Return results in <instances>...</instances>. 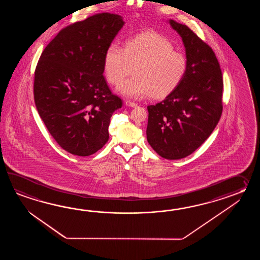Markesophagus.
I'll return each mask as SVG.
<instances>
[{
	"instance_id": "34e87169",
	"label": "esophagus",
	"mask_w": 260,
	"mask_h": 260,
	"mask_svg": "<svg viewBox=\"0 0 260 260\" xmlns=\"http://www.w3.org/2000/svg\"><path fill=\"white\" fill-rule=\"evenodd\" d=\"M125 104H126V106H129V107H132V108H135V107L138 106V103H136L134 101H130V100H126Z\"/></svg>"
}]
</instances>
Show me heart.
Listing matches in <instances>:
<instances>
[{"mask_svg": "<svg viewBox=\"0 0 260 260\" xmlns=\"http://www.w3.org/2000/svg\"><path fill=\"white\" fill-rule=\"evenodd\" d=\"M130 65L134 77L119 87L120 93L131 99L150 94L164 98L177 88L187 72L188 62L171 42L160 34L146 32L127 40L124 48L111 43L104 55V72L109 83L119 85L127 76Z\"/></svg>", "mask_w": 260, "mask_h": 260, "instance_id": "1", "label": "heart"}]
</instances>
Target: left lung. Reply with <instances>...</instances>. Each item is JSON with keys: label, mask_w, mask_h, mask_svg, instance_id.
Instances as JSON below:
<instances>
[{"label": "left lung", "mask_w": 260, "mask_h": 260, "mask_svg": "<svg viewBox=\"0 0 260 260\" xmlns=\"http://www.w3.org/2000/svg\"><path fill=\"white\" fill-rule=\"evenodd\" d=\"M182 38L188 68L182 82L156 105L148 106L147 139L167 160L191 154L209 138L220 119L223 79L213 49L187 25L169 20Z\"/></svg>", "instance_id": "8db88e82"}]
</instances>
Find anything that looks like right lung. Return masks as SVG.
<instances>
[{"mask_svg": "<svg viewBox=\"0 0 260 260\" xmlns=\"http://www.w3.org/2000/svg\"><path fill=\"white\" fill-rule=\"evenodd\" d=\"M123 24L118 15L95 14L62 28L40 56L36 109L55 142L72 154H94L109 140L111 117L122 101L103 76L104 55Z\"/></svg>", "mask_w": 260, "mask_h": 260, "instance_id": "1", "label": "right lung"}]
</instances>
